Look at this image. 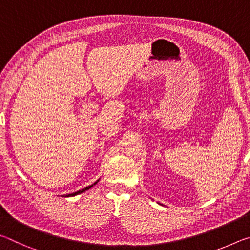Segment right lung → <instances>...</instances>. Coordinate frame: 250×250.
<instances>
[{
	"label": "right lung",
	"mask_w": 250,
	"mask_h": 250,
	"mask_svg": "<svg viewBox=\"0 0 250 250\" xmlns=\"http://www.w3.org/2000/svg\"><path fill=\"white\" fill-rule=\"evenodd\" d=\"M96 183H97V182H96ZM96 183H95V184H96ZM95 184L87 186V188H83V189H79L78 192H75V193H73V194H68V195H67V196H74V195H77V194H80V193H83V192H84V191H87V189H89V188H92V186H94Z\"/></svg>",
	"instance_id": "right-lung-1"
}]
</instances>
